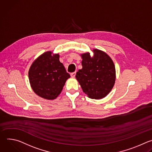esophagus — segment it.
<instances>
[{"label":"esophagus","mask_w":152,"mask_h":152,"mask_svg":"<svg viewBox=\"0 0 152 152\" xmlns=\"http://www.w3.org/2000/svg\"><path fill=\"white\" fill-rule=\"evenodd\" d=\"M75 74H76V72H72L71 74V76L72 78H74L75 77Z\"/></svg>","instance_id":"esophagus-1"}]
</instances>
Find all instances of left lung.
<instances>
[{"mask_svg": "<svg viewBox=\"0 0 152 152\" xmlns=\"http://www.w3.org/2000/svg\"><path fill=\"white\" fill-rule=\"evenodd\" d=\"M94 54L89 53L81 55L83 68L75 77L83 92L91 99H99L105 97L113 88L115 80L114 64L105 52L94 49Z\"/></svg>", "mask_w": 152, "mask_h": 152, "instance_id": "left-lung-1", "label": "left lung"}]
</instances>
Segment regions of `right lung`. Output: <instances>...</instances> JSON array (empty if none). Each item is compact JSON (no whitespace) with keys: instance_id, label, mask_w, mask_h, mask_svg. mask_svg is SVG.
Segmentation results:
<instances>
[{"instance_id":"right-lung-1","label":"right lung","mask_w":152,"mask_h":152,"mask_svg":"<svg viewBox=\"0 0 152 152\" xmlns=\"http://www.w3.org/2000/svg\"><path fill=\"white\" fill-rule=\"evenodd\" d=\"M69 78L70 75L59 61V54L52 55L51 51L39 56L28 71L29 82L34 92L48 100L58 96Z\"/></svg>"}]
</instances>
